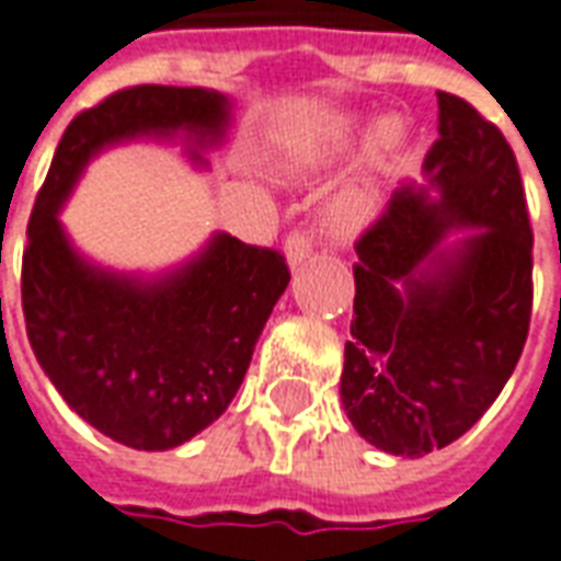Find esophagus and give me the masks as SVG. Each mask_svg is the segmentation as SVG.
<instances>
[{
    "mask_svg": "<svg viewBox=\"0 0 561 561\" xmlns=\"http://www.w3.org/2000/svg\"><path fill=\"white\" fill-rule=\"evenodd\" d=\"M285 257H288V264H304L312 257V240H309V233L306 231H294L288 233V240H285Z\"/></svg>",
    "mask_w": 561,
    "mask_h": 561,
    "instance_id": "34e87169",
    "label": "esophagus"
}]
</instances>
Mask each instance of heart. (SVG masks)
<instances>
[{"instance_id":"heart-1","label":"heart","mask_w":561,"mask_h":561,"mask_svg":"<svg viewBox=\"0 0 561 561\" xmlns=\"http://www.w3.org/2000/svg\"><path fill=\"white\" fill-rule=\"evenodd\" d=\"M364 138V123L360 119H340L333 123L330 131L321 140H316L312 147L304 149L297 159H294L291 171L304 173L312 171V168H321V164H330V161L348 156L354 149V144ZM409 140V128L402 123L400 116H385L378 119L373 135H369V161L373 168H381L385 161L393 159ZM378 213V192L376 185L369 180H357V183L345 185L340 195L330 197V204L324 207V228L336 237H354L360 233L376 219Z\"/></svg>"}]
</instances>
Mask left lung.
I'll list each match as a JSON object with an SVG mask.
<instances>
[{"label":"left lung","instance_id":"1","mask_svg":"<svg viewBox=\"0 0 561 561\" xmlns=\"http://www.w3.org/2000/svg\"><path fill=\"white\" fill-rule=\"evenodd\" d=\"M423 176L402 183L354 245L340 397L354 430L393 457H423L481 421L531 318L529 213L502 131L438 92Z\"/></svg>","mask_w":561,"mask_h":561}]
</instances>
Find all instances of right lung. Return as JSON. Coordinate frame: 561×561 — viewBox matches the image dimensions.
I'll use <instances>...</instances> for the list:
<instances>
[{
	"instance_id": "1",
	"label": "right lung",
	"mask_w": 561,
	"mask_h": 561,
	"mask_svg": "<svg viewBox=\"0 0 561 561\" xmlns=\"http://www.w3.org/2000/svg\"><path fill=\"white\" fill-rule=\"evenodd\" d=\"M231 99L204 87H131L71 119L32 207L23 318L44 376L71 412L135 450H171L207 430L243 385L291 273L279 252L213 233L180 267L140 276L80 255L59 221L80 173L128 140L216 147Z\"/></svg>"
}]
</instances>
